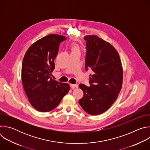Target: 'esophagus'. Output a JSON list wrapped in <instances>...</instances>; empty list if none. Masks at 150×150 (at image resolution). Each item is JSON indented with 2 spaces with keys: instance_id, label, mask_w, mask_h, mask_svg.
I'll return each instance as SVG.
<instances>
[{
  "instance_id": "1",
  "label": "esophagus",
  "mask_w": 150,
  "mask_h": 150,
  "mask_svg": "<svg viewBox=\"0 0 150 150\" xmlns=\"http://www.w3.org/2000/svg\"><path fill=\"white\" fill-rule=\"evenodd\" d=\"M70 85H71V87L73 90L75 89V88H78V84H72V83H71Z\"/></svg>"
}]
</instances>
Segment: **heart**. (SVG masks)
<instances>
[{"label":"heart","mask_w":150,"mask_h":150,"mask_svg":"<svg viewBox=\"0 0 150 150\" xmlns=\"http://www.w3.org/2000/svg\"><path fill=\"white\" fill-rule=\"evenodd\" d=\"M72 52L74 51H76V50H79V48H78V46L76 45H74L72 46Z\"/></svg>","instance_id":"heart-1"}]
</instances>
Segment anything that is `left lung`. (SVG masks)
I'll use <instances>...</instances> for the list:
<instances>
[{
	"label": "left lung",
	"mask_w": 150,
	"mask_h": 150,
	"mask_svg": "<svg viewBox=\"0 0 150 150\" xmlns=\"http://www.w3.org/2000/svg\"><path fill=\"white\" fill-rule=\"evenodd\" d=\"M87 41L85 69H91L90 86L79 84L83 91L79 100L81 108L90 115H97L108 110L121 90L123 68L119 54L109 42L96 35L84 37Z\"/></svg>",
	"instance_id": "1"
}]
</instances>
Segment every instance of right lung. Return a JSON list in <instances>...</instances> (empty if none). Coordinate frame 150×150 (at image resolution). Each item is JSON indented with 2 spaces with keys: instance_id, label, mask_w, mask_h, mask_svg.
Instances as JSON below:
<instances>
[{
  "instance_id": "right-lung-1",
  "label": "right lung",
  "mask_w": 150,
  "mask_h": 150,
  "mask_svg": "<svg viewBox=\"0 0 150 150\" xmlns=\"http://www.w3.org/2000/svg\"><path fill=\"white\" fill-rule=\"evenodd\" d=\"M66 39L63 35L49 34L34 42L24 57L21 71L23 87L30 103L39 112L53 110L70 90L68 83L51 77L59 45Z\"/></svg>"
}]
</instances>
